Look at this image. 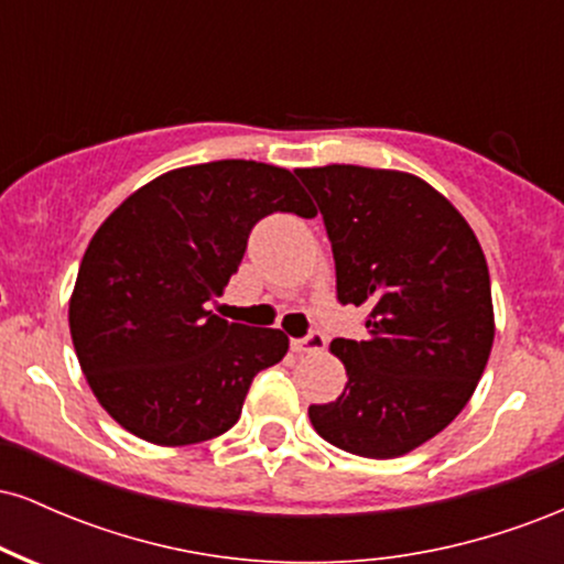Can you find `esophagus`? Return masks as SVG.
Listing matches in <instances>:
<instances>
[{
  "label": "esophagus",
  "mask_w": 564,
  "mask_h": 564,
  "mask_svg": "<svg viewBox=\"0 0 564 564\" xmlns=\"http://www.w3.org/2000/svg\"><path fill=\"white\" fill-rule=\"evenodd\" d=\"M326 347V336H323L321 332H310L307 336H302V339H291V349L294 352H321V349Z\"/></svg>",
  "instance_id": "1"
}]
</instances>
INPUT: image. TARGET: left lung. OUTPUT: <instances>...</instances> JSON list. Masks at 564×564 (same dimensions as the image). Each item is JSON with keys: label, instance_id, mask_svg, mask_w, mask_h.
Segmentation results:
<instances>
[{"label": "left lung", "instance_id": "left-lung-1", "mask_svg": "<svg viewBox=\"0 0 564 564\" xmlns=\"http://www.w3.org/2000/svg\"><path fill=\"white\" fill-rule=\"evenodd\" d=\"M318 204L336 300L368 310L366 339H334L345 392L310 405L336 448L394 458L469 403L494 347L488 262L467 219L413 174L328 164L296 170Z\"/></svg>", "mask_w": 564, "mask_h": 564}]
</instances>
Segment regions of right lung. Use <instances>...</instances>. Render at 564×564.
<instances>
[{
  "mask_svg": "<svg viewBox=\"0 0 564 564\" xmlns=\"http://www.w3.org/2000/svg\"><path fill=\"white\" fill-rule=\"evenodd\" d=\"M273 212L315 215L289 170L225 159L161 174L97 228L70 294V339L95 398L132 435L156 445L223 435L257 373L286 355L278 328L209 310Z\"/></svg>",
  "mask_w": 564,
  "mask_h": 564,
  "instance_id": "right-lung-1",
  "label": "right lung"
}]
</instances>
